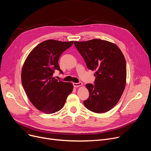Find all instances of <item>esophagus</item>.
<instances>
[{
  "label": "esophagus",
  "instance_id": "1",
  "mask_svg": "<svg viewBox=\"0 0 151 151\" xmlns=\"http://www.w3.org/2000/svg\"><path fill=\"white\" fill-rule=\"evenodd\" d=\"M73 86L75 87V88H77V87H80L81 86H82V83H73Z\"/></svg>",
  "mask_w": 151,
  "mask_h": 151
}]
</instances>
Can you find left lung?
I'll list each match as a JSON object with an SVG mask.
<instances>
[{"label": "left lung", "instance_id": "1", "mask_svg": "<svg viewBox=\"0 0 151 151\" xmlns=\"http://www.w3.org/2000/svg\"><path fill=\"white\" fill-rule=\"evenodd\" d=\"M74 44L88 68L96 71L95 84L86 85L89 96L83 102L84 106L97 114L108 112L119 101L125 88L127 66L122 52L116 44L98 39Z\"/></svg>", "mask_w": 151, "mask_h": 151}]
</instances>
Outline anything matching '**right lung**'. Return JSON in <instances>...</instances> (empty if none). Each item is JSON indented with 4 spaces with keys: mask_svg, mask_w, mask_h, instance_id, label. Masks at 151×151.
I'll return each instance as SVG.
<instances>
[{
    "mask_svg": "<svg viewBox=\"0 0 151 151\" xmlns=\"http://www.w3.org/2000/svg\"><path fill=\"white\" fill-rule=\"evenodd\" d=\"M73 44V41H44L31 51L24 62L21 75L23 88L32 104L45 114L62 109L73 91L71 83L58 81L53 77L55 70L63 73L58 60Z\"/></svg>",
    "mask_w": 151,
    "mask_h": 151,
    "instance_id": "add662e5",
    "label": "right lung"
}]
</instances>
